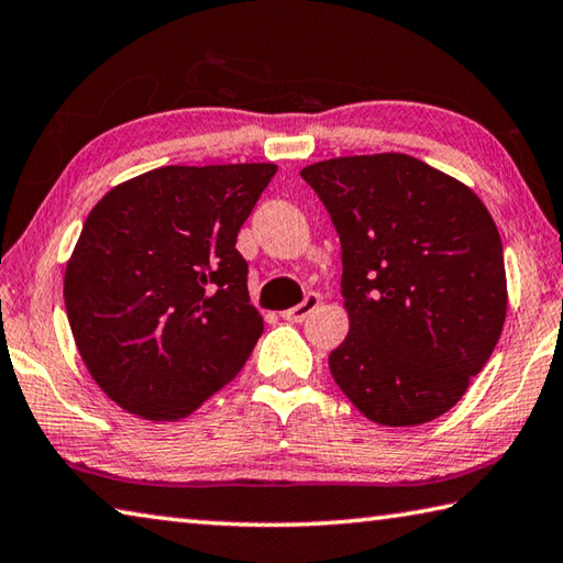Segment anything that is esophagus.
Wrapping results in <instances>:
<instances>
[{
    "label": "esophagus",
    "instance_id": "obj_1",
    "mask_svg": "<svg viewBox=\"0 0 563 563\" xmlns=\"http://www.w3.org/2000/svg\"><path fill=\"white\" fill-rule=\"evenodd\" d=\"M320 305V298H318V292H310V295H305V300L300 302V305H295V308H290V310H285L283 312V318L288 320V322H302L305 318L310 316L312 310H316Z\"/></svg>",
    "mask_w": 563,
    "mask_h": 563
}]
</instances>
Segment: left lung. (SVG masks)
Returning a JSON list of instances; mask_svg holds the SVG:
<instances>
[{"label": "left lung", "mask_w": 563, "mask_h": 563, "mask_svg": "<svg viewBox=\"0 0 563 563\" xmlns=\"http://www.w3.org/2000/svg\"><path fill=\"white\" fill-rule=\"evenodd\" d=\"M300 176L342 245L350 332L330 352L338 387L385 427L450 412L507 318L501 238L487 206L407 154L330 158Z\"/></svg>", "instance_id": "1"}]
</instances>
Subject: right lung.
<instances>
[{
	"label": "right lung",
	"instance_id": "right-lung-1",
	"mask_svg": "<svg viewBox=\"0 0 563 563\" xmlns=\"http://www.w3.org/2000/svg\"><path fill=\"white\" fill-rule=\"evenodd\" d=\"M275 164L164 166L113 186L66 263L79 355L126 412L174 422L241 373L263 318L235 238Z\"/></svg>",
	"mask_w": 563,
	"mask_h": 563
}]
</instances>
